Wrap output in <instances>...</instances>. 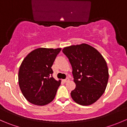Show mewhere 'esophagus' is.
Here are the masks:
<instances>
[{
	"label": "esophagus",
	"mask_w": 127,
	"mask_h": 127,
	"mask_svg": "<svg viewBox=\"0 0 127 127\" xmlns=\"http://www.w3.org/2000/svg\"><path fill=\"white\" fill-rule=\"evenodd\" d=\"M69 81V79L68 78L66 79H63V80H62V81H63V82H64V83H66V82H68Z\"/></svg>",
	"instance_id": "1"
}]
</instances>
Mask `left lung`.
I'll list each match as a JSON object with an SVG mask.
<instances>
[{"instance_id":"left-lung-1","label":"left lung","mask_w":127,"mask_h":127,"mask_svg":"<svg viewBox=\"0 0 127 127\" xmlns=\"http://www.w3.org/2000/svg\"><path fill=\"white\" fill-rule=\"evenodd\" d=\"M72 66L76 88L71 91L74 101L90 105L105 92L109 80V69L105 59L95 48L86 43L63 49Z\"/></svg>"}]
</instances>
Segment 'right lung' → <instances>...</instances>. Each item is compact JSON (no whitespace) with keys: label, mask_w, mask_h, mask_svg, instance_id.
<instances>
[{"label":"right lung","mask_w":127,"mask_h":127,"mask_svg":"<svg viewBox=\"0 0 127 127\" xmlns=\"http://www.w3.org/2000/svg\"><path fill=\"white\" fill-rule=\"evenodd\" d=\"M61 50L39 48L23 59L18 71V84L29 102L43 106L55 99L61 80L51 77V66Z\"/></svg>","instance_id":"obj_1"}]
</instances>
